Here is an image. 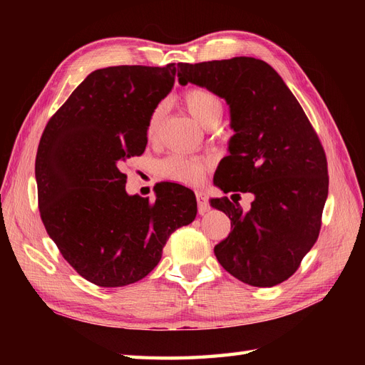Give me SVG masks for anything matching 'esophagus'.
<instances>
[{
    "label": "esophagus",
    "instance_id": "obj_1",
    "mask_svg": "<svg viewBox=\"0 0 365 365\" xmlns=\"http://www.w3.org/2000/svg\"><path fill=\"white\" fill-rule=\"evenodd\" d=\"M196 202H197V212H200V215H204L210 210V204H208L205 193L196 192Z\"/></svg>",
    "mask_w": 365,
    "mask_h": 365
}]
</instances>
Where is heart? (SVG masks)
Wrapping results in <instances>:
<instances>
[{
	"instance_id": "obj_1",
	"label": "heart",
	"mask_w": 365,
	"mask_h": 365,
	"mask_svg": "<svg viewBox=\"0 0 365 365\" xmlns=\"http://www.w3.org/2000/svg\"><path fill=\"white\" fill-rule=\"evenodd\" d=\"M182 101L189 113L205 128L213 123H219L220 117H222V101L215 93L205 90V88H190L182 94ZM163 118L164 105L158 103L148 117L146 135L149 140H155L158 137ZM208 168L210 163L207 160L189 157L184 155V153H172V155L158 163V170L164 178L182 184L201 182Z\"/></svg>"
}]
</instances>
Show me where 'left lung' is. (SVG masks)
<instances>
[{
	"instance_id": "1",
	"label": "left lung",
	"mask_w": 365,
	"mask_h": 365,
	"mask_svg": "<svg viewBox=\"0 0 365 365\" xmlns=\"http://www.w3.org/2000/svg\"><path fill=\"white\" fill-rule=\"evenodd\" d=\"M181 85L192 82L230 105V155L215 184L224 193H252L248 212L227 196L212 205L231 220L215 247L233 277L271 288L298 269L322 230L329 192L327 158L314 126L271 65L254 58L178 63Z\"/></svg>"
}]
</instances>
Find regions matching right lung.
I'll use <instances>...</instances> for the list:
<instances>
[{
    "label": "right lung",
    "mask_w": 365,
    "mask_h": 365,
    "mask_svg": "<svg viewBox=\"0 0 365 365\" xmlns=\"http://www.w3.org/2000/svg\"><path fill=\"white\" fill-rule=\"evenodd\" d=\"M175 63L93 71L43 129L36 152L38 207L48 236L83 279L102 288L141 280L165 242L196 216L190 189L155 187L157 200L125 190L121 165L146 149L150 111L169 94Z\"/></svg>",
    "instance_id": "1"
}]
</instances>
